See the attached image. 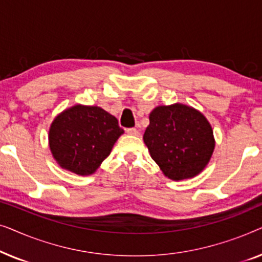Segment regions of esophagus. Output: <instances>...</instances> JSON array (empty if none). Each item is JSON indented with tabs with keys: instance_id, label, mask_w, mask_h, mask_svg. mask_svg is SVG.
Returning a JSON list of instances; mask_svg holds the SVG:
<instances>
[{
	"instance_id": "esophagus-1",
	"label": "esophagus",
	"mask_w": 262,
	"mask_h": 262,
	"mask_svg": "<svg viewBox=\"0 0 262 262\" xmlns=\"http://www.w3.org/2000/svg\"><path fill=\"white\" fill-rule=\"evenodd\" d=\"M126 132H127V135H131V136H138V135H139L138 130H137V128H135V127L127 128Z\"/></svg>"
}]
</instances>
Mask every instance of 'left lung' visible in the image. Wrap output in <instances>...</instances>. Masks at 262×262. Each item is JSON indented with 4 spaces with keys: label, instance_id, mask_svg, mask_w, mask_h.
<instances>
[{
    "label": "left lung",
    "instance_id": "8db88e82",
    "mask_svg": "<svg viewBox=\"0 0 262 262\" xmlns=\"http://www.w3.org/2000/svg\"><path fill=\"white\" fill-rule=\"evenodd\" d=\"M143 136L152 160L171 180L199 174L214 149L213 131L206 118L192 107L159 106L150 113Z\"/></svg>",
    "mask_w": 262,
    "mask_h": 262
}]
</instances>
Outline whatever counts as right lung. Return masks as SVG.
I'll use <instances>...</instances> for the list:
<instances>
[{"mask_svg":"<svg viewBox=\"0 0 262 262\" xmlns=\"http://www.w3.org/2000/svg\"><path fill=\"white\" fill-rule=\"evenodd\" d=\"M124 130L116 117L96 106H74L53 120L50 149L59 166L89 175L110 155Z\"/></svg>","mask_w":262,"mask_h":262,"instance_id":"add662e5","label":"right lung"}]
</instances>
